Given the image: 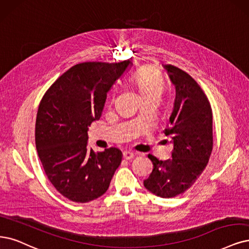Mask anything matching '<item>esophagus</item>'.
Listing matches in <instances>:
<instances>
[{
    "label": "esophagus",
    "mask_w": 249,
    "mask_h": 249,
    "mask_svg": "<svg viewBox=\"0 0 249 249\" xmlns=\"http://www.w3.org/2000/svg\"><path fill=\"white\" fill-rule=\"evenodd\" d=\"M133 157H134V154L131 151H125L123 153V158L125 160H131Z\"/></svg>",
    "instance_id": "esophagus-1"
}]
</instances>
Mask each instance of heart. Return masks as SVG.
Masks as SVG:
<instances>
[{"instance_id":"obj_1","label":"heart","mask_w":249,"mask_h":249,"mask_svg":"<svg viewBox=\"0 0 249 249\" xmlns=\"http://www.w3.org/2000/svg\"><path fill=\"white\" fill-rule=\"evenodd\" d=\"M131 82L144 98L159 96L163 89V80L159 72L152 68H142L133 72Z\"/></svg>"}]
</instances>
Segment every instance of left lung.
Segmentation results:
<instances>
[{
    "mask_svg": "<svg viewBox=\"0 0 249 249\" xmlns=\"http://www.w3.org/2000/svg\"><path fill=\"white\" fill-rule=\"evenodd\" d=\"M176 101L164 130L173 140L172 158L161 161L153 155L148 158L154 168L143 185L153 194L172 198L190 189L205 169L213 146V109L196 80L178 67L166 64Z\"/></svg>",
    "mask_w": 249,
    "mask_h": 249,
    "instance_id": "left-lung-1",
    "label": "left lung"
}]
</instances>
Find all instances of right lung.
Listing matches in <instances>:
<instances>
[{"instance_id": "add662e5", "label": "right lung", "mask_w": 249, "mask_h": 249, "mask_svg": "<svg viewBox=\"0 0 249 249\" xmlns=\"http://www.w3.org/2000/svg\"><path fill=\"white\" fill-rule=\"evenodd\" d=\"M130 60L82 62L71 67L45 92L36 119L35 140L52 186L72 202L104 195L122 161L117 148L88 149V127L100 118L107 92Z\"/></svg>"}]
</instances>
